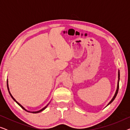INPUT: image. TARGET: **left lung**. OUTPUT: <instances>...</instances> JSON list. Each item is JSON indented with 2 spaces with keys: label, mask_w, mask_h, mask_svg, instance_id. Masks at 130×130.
<instances>
[{
  "label": "left lung",
  "mask_w": 130,
  "mask_h": 130,
  "mask_svg": "<svg viewBox=\"0 0 130 130\" xmlns=\"http://www.w3.org/2000/svg\"><path fill=\"white\" fill-rule=\"evenodd\" d=\"M120 70H118V83H117V87L116 92H115V94H114V96H113L112 98L111 101H110V102H109V103H108V105H106V106H107L108 105H109L110 104H111V103L113 102V101L114 100L115 98H116V96H117V93H118V89H119V82H120ZM106 106H105V107H106Z\"/></svg>",
  "instance_id": "obj_1"
}]
</instances>
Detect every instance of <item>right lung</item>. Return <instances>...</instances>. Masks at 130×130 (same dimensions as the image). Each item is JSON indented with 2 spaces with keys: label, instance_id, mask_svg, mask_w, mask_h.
Listing matches in <instances>:
<instances>
[{
  "label": "right lung",
  "instance_id": "1",
  "mask_svg": "<svg viewBox=\"0 0 130 130\" xmlns=\"http://www.w3.org/2000/svg\"><path fill=\"white\" fill-rule=\"evenodd\" d=\"M7 88H8V92H9V94H10V96H11V98H12L13 99V101H15V102L16 103H17V104L18 105H19V106H21V108H22L23 109H24V110H25V111H27V112H31V113H39V112H41V111H44V109H45V108L47 107V106H48V105L50 104V102L48 103V104L47 105H46V106H45V107H44L43 108H42V109H40V110H39V111H28V110H27V109H25V108L24 107V106H23L22 105H21V104H19V103L18 102V101H17V100H16V99H15V98H13V96H12V94H11V93H10V90H9V85H8V79H7Z\"/></svg>",
  "mask_w": 130,
  "mask_h": 130
}]
</instances>
